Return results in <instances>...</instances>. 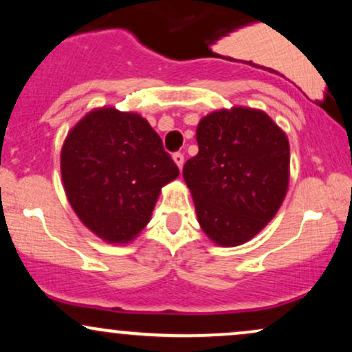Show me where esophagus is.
<instances>
[{
    "instance_id": "esophagus-1",
    "label": "esophagus",
    "mask_w": 352,
    "mask_h": 352,
    "mask_svg": "<svg viewBox=\"0 0 352 352\" xmlns=\"http://www.w3.org/2000/svg\"><path fill=\"white\" fill-rule=\"evenodd\" d=\"M173 162H175L177 167H179L180 170H182V167H184V162H185L184 153H182V152H175V153H173Z\"/></svg>"
}]
</instances>
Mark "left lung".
<instances>
[{"mask_svg":"<svg viewBox=\"0 0 352 352\" xmlns=\"http://www.w3.org/2000/svg\"><path fill=\"white\" fill-rule=\"evenodd\" d=\"M199 153L184 165L201 230L221 246L248 241L288 190L289 144L265 112L217 111L197 127Z\"/></svg>","mask_w":352,"mask_h":352,"instance_id":"8db88e82","label":"left lung"}]
</instances>
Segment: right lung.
I'll return each mask as SVG.
<instances>
[{
  "instance_id": "add662e5",
  "label": "right lung",
  "mask_w": 352,
  "mask_h": 352,
  "mask_svg": "<svg viewBox=\"0 0 352 352\" xmlns=\"http://www.w3.org/2000/svg\"><path fill=\"white\" fill-rule=\"evenodd\" d=\"M60 173L69 204L89 230L125 243L148 223L179 167L145 119L116 109L92 111L67 135Z\"/></svg>"
}]
</instances>
